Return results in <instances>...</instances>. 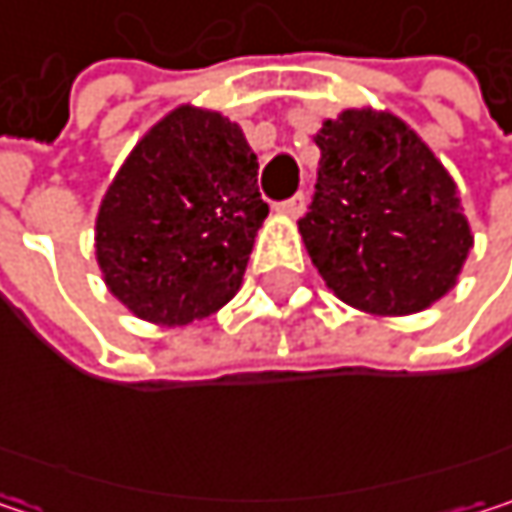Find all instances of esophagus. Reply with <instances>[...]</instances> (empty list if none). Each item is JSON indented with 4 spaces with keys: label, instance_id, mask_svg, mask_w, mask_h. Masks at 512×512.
I'll return each mask as SVG.
<instances>
[{
    "label": "esophagus",
    "instance_id": "34e87169",
    "mask_svg": "<svg viewBox=\"0 0 512 512\" xmlns=\"http://www.w3.org/2000/svg\"><path fill=\"white\" fill-rule=\"evenodd\" d=\"M278 213H281V216H290V219H299V216L305 213V195L296 192L293 198L281 201V204H278Z\"/></svg>",
    "mask_w": 512,
    "mask_h": 512
}]
</instances>
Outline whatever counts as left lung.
I'll return each instance as SVG.
<instances>
[{"label":"left lung","instance_id":"1","mask_svg":"<svg viewBox=\"0 0 512 512\" xmlns=\"http://www.w3.org/2000/svg\"><path fill=\"white\" fill-rule=\"evenodd\" d=\"M320 168L299 219L326 287L373 317H406L454 290L474 234L430 145L388 109H344L314 136Z\"/></svg>","mask_w":512,"mask_h":512}]
</instances>
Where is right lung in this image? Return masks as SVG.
I'll return each mask as SVG.
<instances>
[{
	"label": "right lung",
	"instance_id": "add662e5",
	"mask_svg": "<svg viewBox=\"0 0 512 512\" xmlns=\"http://www.w3.org/2000/svg\"><path fill=\"white\" fill-rule=\"evenodd\" d=\"M266 213L240 124L183 103L112 177L94 222L97 266L130 314L183 326L237 296Z\"/></svg>",
	"mask_w": 512,
	"mask_h": 512
}]
</instances>
